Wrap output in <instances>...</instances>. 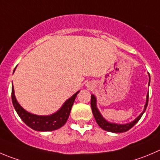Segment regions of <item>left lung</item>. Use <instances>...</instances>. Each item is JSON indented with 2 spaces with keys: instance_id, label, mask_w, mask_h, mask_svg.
<instances>
[{
  "instance_id": "8db88e82",
  "label": "left lung",
  "mask_w": 160,
  "mask_h": 160,
  "mask_svg": "<svg viewBox=\"0 0 160 160\" xmlns=\"http://www.w3.org/2000/svg\"><path fill=\"white\" fill-rule=\"evenodd\" d=\"M150 84V75H149V83H148V86ZM148 92L147 94V97H146V104L144 105V111H143L142 113H141V115L138 117V118H135L133 122H131L127 123V124H117V123H113L107 121L104 117L102 116L100 112H99L98 108L97 107V98L94 95H91V108H92V114H93V116L95 118L96 122H97V124L99 125V127H100L103 130H106V131L108 132H112V133H123V132L128 131L130 129H131L132 127L138 122L140 120V118H141V116L143 115L144 112H145L146 108L148 106Z\"/></svg>"
}]
</instances>
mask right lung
I'll return each instance as SVG.
<instances>
[{
	"label": "right lung",
	"instance_id": "right-lung-1",
	"mask_svg": "<svg viewBox=\"0 0 160 160\" xmlns=\"http://www.w3.org/2000/svg\"><path fill=\"white\" fill-rule=\"evenodd\" d=\"M78 92L79 91H78L71 98L67 100L56 113L50 115H33L22 108L16 100L13 86L12 88V100L16 112L27 126L37 131H52L60 129L67 122L71 108Z\"/></svg>",
	"mask_w": 160,
	"mask_h": 160
}]
</instances>
